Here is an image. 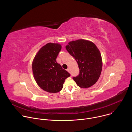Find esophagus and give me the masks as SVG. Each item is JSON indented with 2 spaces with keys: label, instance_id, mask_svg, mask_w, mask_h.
Instances as JSON below:
<instances>
[{
  "label": "esophagus",
  "instance_id": "1",
  "mask_svg": "<svg viewBox=\"0 0 132 132\" xmlns=\"http://www.w3.org/2000/svg\"><path fill=\"white\" fill-rule=\"evenodd\" d=\"M67 71H68V72H69V71H70V70H69V68H67Z\"/></svg>",
  "mask_w": 132,
  "mask_h": 132
}]
</instances>
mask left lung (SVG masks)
<instances>
[{
  "label": "left lung",
  "mask_w": 132,
  "mask_h": 132,
  "mask_svg": "<svg viewBox=\"0 0 132 132\" xmlns=\"http://www.w3.org/2000/svg\"><path fill=\"white\" fill-rule=\"evenodd\" d=\"M66 48L76 61L80 69L78 76L73 77L78 86L86 88L95 84L102 68L101 55L96 45L90 41L80 39L69 42Z\"/></svg>",
  "instance_id": "8db88e82"
}]
</instances>
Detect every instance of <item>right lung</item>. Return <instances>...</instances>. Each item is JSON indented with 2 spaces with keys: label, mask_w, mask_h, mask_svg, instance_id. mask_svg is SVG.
<instances>
[{
  "label": "right lung",
  "mask_w": 132,
  "mask_h": 132,
  "mask_svg": "<svg viewBox=\"0 0 132 132\" xmlns=\"http://www.w3.org/2000/svg\"><path fill=\"white\" fill-rule=\"evenodd\" d=\"M61 49L60 44L48 43L40 48L32 62V71L35 81L41 89L48 92L60 91L65 80L70 76L56 62Z\"/></svg>",
  "instance_id": "right-lung-1"
}]
</instances>
